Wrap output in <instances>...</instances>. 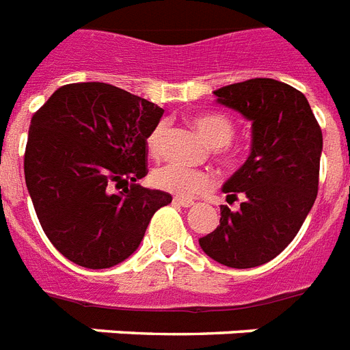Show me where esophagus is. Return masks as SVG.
Returning a JSON list of instances; mask_svg holds the SVG:
<instances>
[{
  "label": "esophagus",
  "mask_w": 350,
  "mask_h": 350,
  "mask_svg": "<svg viewBox=\"0 0 350 350\" xmlns=\"http://www.w3.org/2000/svg\"><path fill=\"white\" fill-rule=\"evenodd\" d=\"M172 203H174V205H178V207H192V205H194V202H192V200H183V198H174V200H172Z\"/></svg>",
  "instance_id": "34e87169"
}]
</instances>
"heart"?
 I'll return each instance as SVG.
<instances>
[{"instance_id":"1","label":"heart","mask_w":350,"mask_h":350,"mask_svg":"<svg viewBox=\"0 0 350 350\" xmlns=\"http://www.w3.org/2000/svg\"><path fill=\"white\" fill-rule=\"evenodd\" d=\"M192 125L196 126V131L207 139L208 145L214 147V156L219 163L234 169L243 161V152L239 148L229 145L230 139L234 137V132H236V125L229 116L219 114V112L203 114V116L194 118ZM165 134H167V126H165L163 121L154 125L152 131L148 132L145 145H147V152L152 158H159L163 152ZM152 183L154 187H158L165 192H170L178 198H192L211 189L214 180L213 174L207 170L187 169L181 165L167 163L154 170Z\"/></svg>"}]
</instances>
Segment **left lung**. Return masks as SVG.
<instances>
[{"label":"left lung","instance_id":"1","mask_svg":"<svg viewBox=\"0 0 350 350\" xmlns=\"http://www.w3.org/2000/svg\"><path fill=\"white\" fill-rule=\"evenodd\" d=\"M218 103L252 121V152L224 185L219 227L200 247L221 265L250 269L276 258L301 229L320 183L321 129L299 90L254 78L214 92Z\"/></svg>","mask_w":350,"mask_h":350}]
</instances>
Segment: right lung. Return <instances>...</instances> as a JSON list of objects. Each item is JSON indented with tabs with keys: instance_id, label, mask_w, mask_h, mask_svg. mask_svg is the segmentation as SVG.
I'll list each match as a JSON object with an SVG mask.
<instances>
[{
	"instance_id": "right-lung-1",
	"label": "right lung",
	"mask_w": 350,
	"mask_h": 350,
	"mask_svg": "<svg viewBox=\"0 0 350 350\" xmlns=\"http://www.w3.org/2000/svg\"><path fill=\"white\" fill-rule=\"evenodd\" d=\"M163 109L107 83L63 85L34 112L25 181L51 243L87 269H109L139 247L148 221L172 202L137 185L148 132ZM126 183L123 191L111 185Z\"/></svg>"
}]
</instances>
